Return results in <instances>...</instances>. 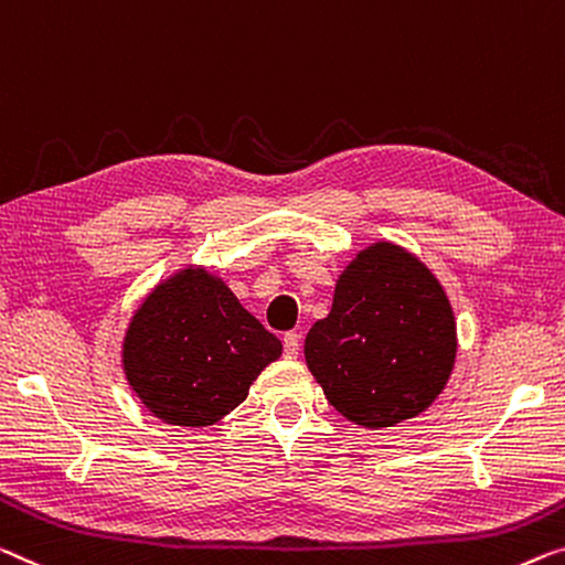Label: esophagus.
I'll list each match as a JSON object with an SVG mask.
<instances>
[{
    "label": "esophagus",
    "instance_id": "34e87169",
    "mask_svg": "<svg viewBox=\"0 0 565 565\" xmlns=\"http://www.w3.org/2000/svg\"><path fill=\"white\" fill-rule=\"evenodd\" d=\"M299 342H301V337L297 332H286L284 334V355L286 358H297L299 355Z\"/></svg>",
    "mask_w": 565,
    "mask_h": 565
}]
</instances>
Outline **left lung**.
<instances>
[{"label": "left lung", "mask_w": 565, "mask_h": 565, "mask_svg": "<svg viewBox=\"0 0 565 565\" xmlns=\"http://www.w3.org/2000/svg\"><path fill=\"white\" fill-rule=\"evenodd\" d=\"M305 358L344 418L383 428L418 416L444 391L457 324L434 274L393 243L363 250L311 327Z\"/></svg>", "instance_id": "1"}]
</instances>
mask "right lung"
Segmentation results:
<instances>
[{
    "mask_svg": "<svg viewBox=\"0 0 565 565\" xmlns=\"http://www.w3.org/2000/svg\"><path fill=\"white\" fill-rule=\"evenodd\" d=\"M279 355V337L248 315L228 286L184 271L134 315L124 370L157 418L210 426L246 401L256 375Z\"/></svg>",
    "mask_w": 565,
    "mask_h": 565,
    "instance_id": "right-lung-1",
    "label": "right lung"
}]
</instances>
